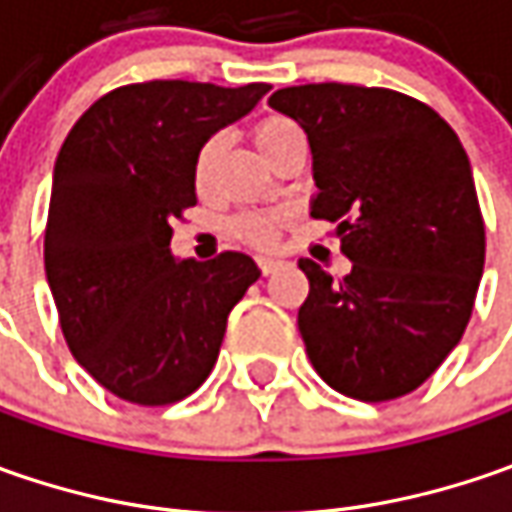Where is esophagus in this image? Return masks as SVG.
I'll list each match as a JSON object with an SVG mask.
<instances>
[{
    "label": "esophagus",
    "instance_id": "esophagus-1",
    "mask_svg": "<svg viewBox=\"0 0 512 512\" xmlns=\"http://www.w3.org/2000/svg\"><path fill=\"white\" fill-rule=\"evenodd\" d=\"M256 265L262 270V276H270V273H276V270L285 267V259H279V256H259Z\"/></svg>",
    "mask_w": 512,
    "mask_h": 512
}]
</instances>
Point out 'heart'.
Masks as SVG:
<instances>
[{
  "label": "heart",
  "mask_w": 512,
  "mask_h": 512,
  "mask_svg": "<svg viewBox=\"0 0 512 512\" xmlns=\"http://www.w3.org/2000/svg\"><path fill=\"white\" fill-rule=\"evenodd\" d=\"M253 139H256V148L265 153L267 159L273 162V156L279 150H285L290 142H299L305 139L302 128L296 122H290L285 116H265L256 128H253ZM222 148V136H207L205 142L196 150V159H193V179L196 185L202 187L213 170L216 162V153ZM285 225V216L279 210H239L227 219V236L242 242L250 247H265L276 242L279 230Z\"/></svg>",
  "instance_id": "b5f03b06"
}]
</instances>
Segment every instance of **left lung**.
<instances>
[{"instance_id": "8db88e82", "label": "left lung", "mask_w": 512, "mask_h": 512, "mask_svg": "<svg viewBox=\"0 0 512 512\" xmlns=\"http://www.w3.org/2000/svg\"><path fill=\"white\" fill-rule=\"evenodd\" d=\"M319 187L310 216L339 222L344 279L302 259L299 333L316 373L359 402L424 384L459 344L484 270V219L459 136L399 90L342 82L276 90Z\"/></svg>"}]
</instances>
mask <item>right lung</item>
Listing matches in <instances>:
<instances>
[{
  "label": "right lung",
  "mask_w": 512,
  "mask_h": 512,
  "mask_svg": "<svg viewBox=\"0 0 512 512\" xmlns=\"http://www.w3.org/2000/svg\"><path fill=\"white\" fill-rule=\"evenodd\" d=\"M267 82L219 88L153 79L110 90L56 156L45 273L73 359L113 396L162 407L205 382L227 316L259 279L225 250L170 256L173 222L196 205V150L265 96Z\"/></svg>",
  "instance_id": "right-lung-1"
}]
</instances>
